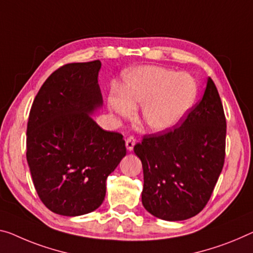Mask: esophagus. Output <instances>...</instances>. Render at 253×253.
<instances>
[{
    "label": "esophagus",
    "instance_id": "34e87169",
    "mask_svg": "<svg viewBox=\"0 0 253 253\" xmlns=\"http://www.w3.org/2000/svg\"><path fill=\"white\" fill-rule=\"evenodd\" d=\"M134 145H135V138L133 137V135H130V137L126 140V149L129 150V151L133 150V147H134Z\"/></svg>",
    "mask_w": 253,
    "mask_h": 253
}]
</instances>
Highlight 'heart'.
<instances>
[{
	"instance_id": "obj_1",
	"label": "heart",
	"mask_w": 253,
	"mask_h": 253,
	"mask_svg": "<svg viewBox=\"0 0 253 253\" xmlns=\"http://www.w3.org/2000/svg\"><path fill=\"white\" fill-rule=\"evenodd\" d=\"M123 96L111 95L110 108L122 118H132L134 108L142 106L141 118L155 132L173 129L192 110L199 87L184 72L161 67L132 70L123 78Z\"/></svg>"
}]
</instances>
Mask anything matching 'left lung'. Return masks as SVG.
<instances>
[{
    "mask_svg": "<svg viewBox=\"0 0 253 253\" xmlns=\"http://www.w3.org/2000/svg\"><path fill=\"white\" fill-rule=\"evenodd\" d=\"M225 139L223 104L208 78L203 98L181 124L143 135L134 146L142 163L146 211L164 220H184L203 211L223 169Z\"/></svg>",
    "mask_w": 253,
    "mask_h": 253,
    "instance_id": "1",
    "label": "left lung"
}]
</instances>
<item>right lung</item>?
I'll list each match as a JSON object with an SVG mask.
<instances>
[{"mask_svg":"<svg viewBox=\"0 0 253 253\" xmlns=\"http://www.w3.org/2000/svg\"><path fill=\"white\" fill-rule=\"evenodd\" d=\"M100 61L69 63L50 75L34 99L27 124V162L42 203L63 216L103 204L106 178L126 156L123 135L90 114L103 103Z\"/></svg>","mask_w":253,"mask_h":253,"instance_id":"obj_1","label":"right lung"}]
</instances>
